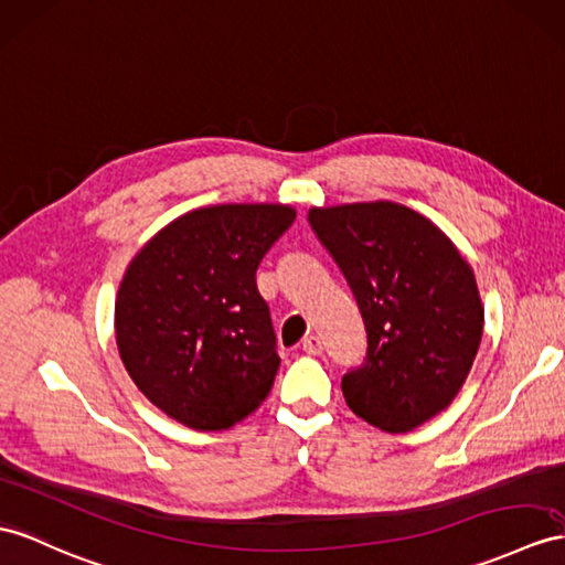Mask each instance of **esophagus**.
Segmentation results:
<instances>
[{"label":"esophagus","mask_w":565,"mask_h":565,"mask_svg":"<svg viewBox=\"0 0 565 565\" xmlns=\"http://www.w3.org/2000/svg\"><path fill=\"white\" fill-rule=\"evenodd\" d=\"M301 350L307 354H321L323 352V342L319 335H307L305 342H301Z\"/></svg>","instance_id":"1"}]
</instances>
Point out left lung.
<instances>
[{
	"label": "left lung",
	"mask_w": 565,
	"mask_h": 565,
	"mask_svg": "<svg viewBox=\"0 0 565 565\" xmlns=\"http://www.w3.org/2000/svg\"><path fill=\"white\" fill-rule=\"evenodd\" d=\"M362 311L366 360L342 376L348 407L405 434L444 412L462 388L484 328L470 264L429 217L393 201L311 209Z\"/></svg>",
	"instance_id": "left-lung-1"
}]
</instances>
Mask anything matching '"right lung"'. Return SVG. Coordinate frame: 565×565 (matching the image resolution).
Masks as SVG:
<instances>
[{"mask_svg": "<svg viewBox=\"0 0 565 565\" xmlns=\"http://www.w3.org/2000/svg\"><path fill=\"white\" fill-rule=\"evenodd\" d=\"M295 217L282 203L205 205L164 225L124 273L121 362L136 388L189 429H230L270 393L280 356L256 268Z\"/></svg>", "mask_w": 565, "mask_h": 565, "instance_id": "right-lung-1", "label": "right lung"}]
</instances>
